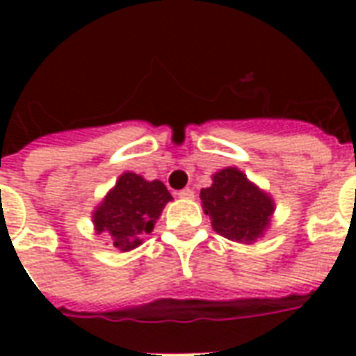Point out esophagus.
I'll use <instances>...</instances> for the list:
<instances>
[{
    "mask_svg": "<svg viewBox=\"0 0 356 356\" xmlns=\"http://www.w3.org/2000/svg\"><path fill=\"white\" fill-rule=\"evenodd\" d=\"M179 197H183V200H192L194 197V190L192 188H183V190H179Z\"/></svg>",
    "mask_w": 356,
    "mask_h": 356,
    "instance_id": "obj_1",
    "label": "esophagus"
}]
</instances>
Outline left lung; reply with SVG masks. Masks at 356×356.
Here are the masks:
<instances>
[{
	"label": "left lung",
	"mask_w": 356,
	"mask_h": 356,
	"mask_svg": "<svg viewBox=\"0 0 356 356\" xmlns=\"http://www.w3.org/2000/svg\"><path fill=\"white\" fill-rule=\"evenodd\" d=\"M201 203L216 233L243 243L257 240L273 214L270 195L249 183L236 168L218 172L211 186L201 190Z\"/></svg>",
	"instance_id": "obj_1"
}]
</instances>
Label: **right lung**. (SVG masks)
I'll list each match as a JSON object with an SVG mask.
<instances>
[{
	"mask_svg": "<svg viewBox=\"0 0 356 356\" xmlns=\"http://www.w3.org/2000/svg\"><path fill=\"white\" fill-rule=\"evenodd\" d=\"M172 195L161 181H145L136 173H123L94 211L97 233H108L114 248L129 251L140 245V236L151 233Z\"/></svg>",
	"mask_w": 356,
	"mask_h": 356,
	"instance_id": "obj_1",
	"label": "right lung"
}]
</instances>
